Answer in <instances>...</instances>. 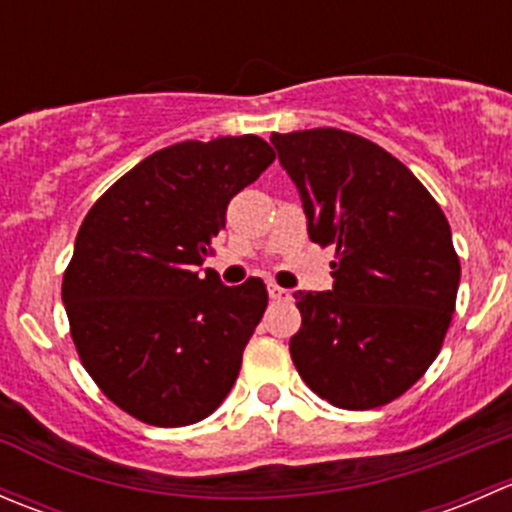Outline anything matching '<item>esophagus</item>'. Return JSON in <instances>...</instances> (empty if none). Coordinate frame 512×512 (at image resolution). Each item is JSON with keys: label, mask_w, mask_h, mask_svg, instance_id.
I'll return each instance as SVG.
<instances>
[{"label": "esophagus", "mask_w": 512, "mask_h": 512, "mask_svg": "<svg viewBox=\"0 0 512 512\" xmlns=\"http://www.w3.org/2000/svg\"><path fill=\"white\" fill-rule=\"evenodd\" d=\"M267 292H270V299H275V302H287V299H292V294H289V289L285 287L270 285L267 287Z\"/></svg>", "instance_id": "34e87169"}]
</instances>
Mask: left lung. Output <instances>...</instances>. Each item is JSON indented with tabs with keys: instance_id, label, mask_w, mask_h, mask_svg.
I'll return each mask as SVG.
<instances>
[{
	"instance_id": "1",
	"label": "left lung",
	"mask_w": 512,
	"mask_h": 512,
	"mask_svg": "<svg viewBox=\"0 0 512 512\" xmlns=\"http://www.w3.org/2000/svg\"><path fill=\"white\" fill-rule=\"evenodd\" d=\"M272 146L309 240L337 250L329 292H294V366L339 409L389 404L426 374L451 327L461 262L446 215L399 158L356 133H272Z\"/></svg>"
}]
</instances>
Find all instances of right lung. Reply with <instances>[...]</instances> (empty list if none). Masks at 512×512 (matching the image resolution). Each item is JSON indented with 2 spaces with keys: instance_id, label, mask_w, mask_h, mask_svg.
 Instances as JSON below:
<instances>
[{
  "instance_id": "obj_1",
  "label": "right lung",
  "mask_w": 512,
  "mask_h": 512,
  "mask_svg": "<svg viewBox=\"0 0 512 512\" xmlns=\"http://www.w3.org/2000/svg\"><path fill=\"white\" fill-rule=\"evenodd\" d=\"M275 160L257 136L183 141L118 178L86 213L61 299L81 364L126 414L160 428L213 414L267 309L250 277L198 275L227 203Z\"/></svg>"
}]
</instances>
